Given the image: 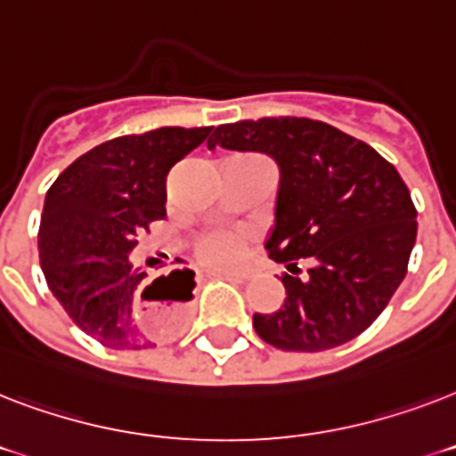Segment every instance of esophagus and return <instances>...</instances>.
<instances>
[{
    "instance_id": "34e87169",
    "label": "esophagus",
    "mask_w": 456,
    "mask_h": 456,
    "mask_svg": "<svg viewBox=\"0 0 456 456\" xmlns=\"http://www.w3.org/2000/svg\"><path fill=\"white\" fill-rule=\"evenodd\" d=\"M210 277H222V279H248L246 272H210Z\"/></svg>"
}]
</instances>
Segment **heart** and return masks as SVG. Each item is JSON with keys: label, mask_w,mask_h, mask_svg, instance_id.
Segmentation results:
<instances>
[{"label": "heart", "mask_w": 456, "mask_h": 456, "mask_svg": "<svg viewBox=\"0 0 456 456\" xmlns=\"http://www.w3.org/2000/svg\"><path fill=\"white\" fill-rule=\"evenodd\" d=\"M248 250V234L241 229H213L196 236L193 253L210 270L227 272L239 267Z\"/></svg>", "instance_id": "heart-1"}]
</instances>
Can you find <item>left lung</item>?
I'll use <instances>...</instances> for the list:
<instances>
[{"label":"left lung","mask_w":456,"mask_h":456,"mask_svg":"<svg viewBox=\"0 0 456 456\" xmlns=\"http://www.w3.org/2000/svg\"><path fill=\"white\" fill-rule=\"evenodd\" d=\"M267 153L279 165L274 229L265 248L286 265V300L253 314L257 336L296 353H322L374 324L407 274L417 208L374 149L310 118H260L215 127L208 149ZM311 270L299 274L297 260Z\"/></svg>","instance_id":"obj_1"}]
</instances>
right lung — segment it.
I'll return each mask as SVG.
<instances>
[{"label": "right lung", "mask_w": 456, "mask_h": 456, "mask_svg": "<svg viewBox=\"0 0 456 456\" xmlns=\"http://www.w3.org/2000/svg\"><path fill=\"white\" fill-rule=\"evenodd\" d=\"M213 127H158L94 146L49 186L39 222V265L68 317L102 346H156L142 329L139 291L146 272L130 263L142 232L165 217V179L172 165L206 142ZM193 272L172 270L142 293L158 300L153 317L165 333L184 322ZM156 288L158 299H146Z\"/></svg>", "instance_id": "obj_1"}]
</instances>
